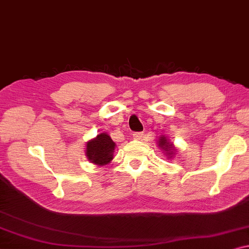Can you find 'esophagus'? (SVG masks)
Instances as JSON below:
<instances>
[{
  "label": "esophagus",
  "mask_w": 249,
  "mask_h": 249,
  "mask_svg": "<svg viewBox=\"0 0 249 249\" xmlns=\"http://www.w3.org/2000/svg\"><path fill=\"white\" fill-rule=\"evenodd\" d=\"M143 136V133L142 132H134L133 133V139L134 140H141Z\"/></svg>",
  "instance_id": "obj_1"
}]
</instances>
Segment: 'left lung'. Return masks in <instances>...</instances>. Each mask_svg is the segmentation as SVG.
I'll list each match as a JSON object with an SVG mask.
<instances>
[{"instance_id": "obj_1", "label": "left lung", "mask_w": 249, "mask_h": 249, "mask_svg": "<svg viewBox=\"0 0 249 249\" xmlns=\"http://www.w3.org/2000/svg\"><path fill=\"white\" fill-rule=\"evenodd\" d=\"M159 146H160L162 150L165 152L168 159H171L173 157L174 152H176V147L173 146V144L171 142H169L168 139L164 136L160 137V140H159Z\"/></svg>"}]
</instances>
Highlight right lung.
<instances>
[{"label": "right lung", "instance_id": "add662e5", "mask_svg": "<svg viewBox=\"0 0 249 249\" xmlns=\"http://www.w3.org/2000/svg\"><path fill=\"white\" fill-rule=\"evenodd\" d=\"M116 144L106 133H101L86 144V157L96 165H106L113 160Z\"/></svg>", "mask_w": 249, "mask_h": 249}]
</instances>
